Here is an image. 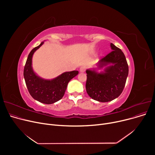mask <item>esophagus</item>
I'll return each instance as SVG.
<instances>
[{
  "label": "esophagus",
  "mask_w": 155,
  "mask_h": 155,
  "mask_svg": "<svg viewBox=\"0 0 155 155\" xmlns=\"http://www.w3.org/2000/svg\"><path fill=\"white\" fill-rule=\"evenodd\" d=\"M85 70H86V67H85V66H82L80 68V72H84L85 71Z\"/></svg>",
  "instance_id": "esophagus-1"
}]
</instances>
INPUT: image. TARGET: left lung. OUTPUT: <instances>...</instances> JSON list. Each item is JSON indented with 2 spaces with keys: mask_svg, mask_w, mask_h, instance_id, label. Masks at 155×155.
Here are the masks:
<instances>
[{
  "mask_svg": "<svg viewBox=\"0 0 155 155\" xmlns=\"http://www.w3.org/2000/svg\"><path fill=\"white\" fill-rule=\"evenodd\" d=\"M110 47L112 51L97 64L98 68L105 67L102 72L86 70L87 92L92 99L101 102L111 101L121 94L129 73L123 52L112 43H110Z\"/></svg>",
  "mask_w": 155,
  "mask_h": 155,
  "instance_id": "8db88e82",
  "label": "left lung"
}]
</instances>
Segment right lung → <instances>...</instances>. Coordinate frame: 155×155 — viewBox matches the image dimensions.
Instances as JSON below:
<instances>
[{"label": "right lung", "instance_id": "obj_1", "mask_svg": "<svg viewBox=\"0 0 155 155\" xmlns=\"http://www.w3.org/2000/svg\"><path fill=\"white\" fill-rule=\"evenodd\" d=\"M43 43L42 42L29 53L24 68V78L32 98L39 102L51 104L62 98L68 82L78 74V71L74 70L64 72L52 80H45L38 77L32 70V58L34 53Z\"/></svg>", "mask_w": 155, "mask_h": 155}]
</instances>
